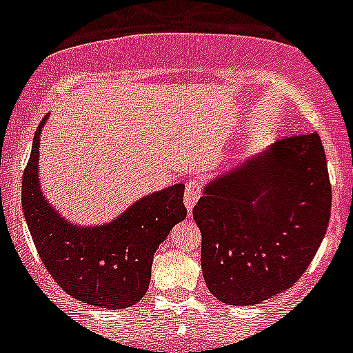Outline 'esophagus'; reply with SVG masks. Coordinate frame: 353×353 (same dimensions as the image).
<instances>
[{
    "label": "esophagus",
    "instance_id": "1",
    "mask_svg": "<svg viewBox=\"0 0 353 353\" xmlns=\"http://www.w3.org/2000/svg\"><path fill=\"white\" fill-rule=\"evenodd\" d=\"M199 192H201V187H199L198 180H189L185 183V194H183V201H185V207L189 210V214L194 208L196 201L199 199Z\"/></svg>",
    "mask_w": 353,
    "mask_h": 353
}]
</instances>
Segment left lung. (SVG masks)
Here are the masks:
<instances>
[{
	"instance_id": "obj_1",
	"label": "left lung",
	"mask_w": 353,
	"mask_h": 353,
	"mask_svg": "<svg viewBox=\"0 0 353 353\" xmlns=\"http://www.w3.org/2000/svg\"><path fill=\"white\" fill-rule=\"evenodd\" d=\"M330 201L318 132L281 139L212 180L192 208L208 292L252 305L292 288L325 236Z\"/></svg>"
}]
</instances>
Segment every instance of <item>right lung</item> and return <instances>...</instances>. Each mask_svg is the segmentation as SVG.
<instances>
[{
    "label": "right lung",
    "mask_w": 353,
    "mask_h": 353,
    "mask_svg": "<svg viewBox=\"0 0 353 353\" xmlns=\"http://www.w3.org/2000/svg\"><path fill=\"white\" fill-rule=\"evenodd\" d=\"M40 121L23 174V212L31 239L54 281L84 304L123 310L148 290L152 261L171 228L185 219L183 183L148 194L113 223L81 228L61 217L39 183Z\"/></svg>",
    "instance_id": "right-lung-1"
}]
</instances>
